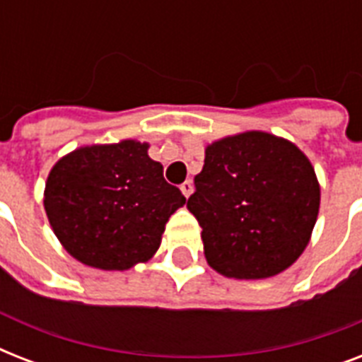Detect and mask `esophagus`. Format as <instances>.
<instances>
[{"label": "esophagus", "mask_w": 362, "mask_h": 362, "mask_svg": "<svg viewBox=\"0 0 362 362\" xmlns=\"http://www.w3.org/2000/svg\"><path fill=\"white\" fill-rule=\"evenodd\" d=\"M180 192L184 193V197H189V195H192V192H193V184L189 180H186L184 182V184H182L180 186Z\"/></svg>", "instance_id": "1"}]
</instances>
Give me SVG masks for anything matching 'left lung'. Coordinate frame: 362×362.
Returning <instances> with one entry per match:
<instances>
[{
    "label": "left lung",
    "mask_w": 362,
    "mask_h": 362,
    "mask_svg": "<svg viewBox=\"0 0 362 362\" xmlns=\"http://www.w3.org/2000/svg\"><path fill=\"white\" fill-rule=\"evenodd\" d=\"M187 209L203 227L204 257L220 274L259 280L289 269L308 246L320 184L293 142L246 131L212 142Z\"/></svg>",
    "instance_id": "1"
}]
</instances>
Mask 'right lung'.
<instances>
[{
    "instance_id": "right-lung-1",
    "label": "right lung",
    "mask_w": 362,
    "mask_h": 362,
    "mask_svg": "<svg viewBox=\"0 0 362 362\" xmlns=\"http://www.w3.org/2000/svg\"><path fill=\"white\" fill-rule=\"evenodd\" d=\"M186 197L163 178L146 142L93 144L54 165L45 210L54 235L81 263L127 270L158 252L170 214Z\"/></svg>"
}]
</instances>
